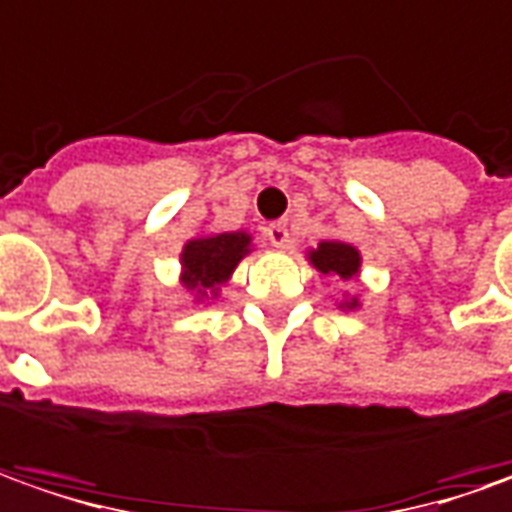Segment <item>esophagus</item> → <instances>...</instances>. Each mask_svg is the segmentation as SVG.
<instances>
[{
  "mask_svg": "<svg viewBox=\"0 0 512 512\" xmlns=\"http://www.w3.org/2000/svg\"><path fill=\"white\" fill-rule=\"evenodd\" d=\"M266 240L272 243V246H277V249H283L286 243H289V226L283 221H274L266 226Z\"/></svg>",
  "mask_w": 512,
  "mask_h": 512,
  "instance_id": "obj_1",
  "label": "esophagus"
}]
</instances>
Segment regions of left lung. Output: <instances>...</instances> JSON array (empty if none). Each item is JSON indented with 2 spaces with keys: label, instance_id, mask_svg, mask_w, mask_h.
<instances>
[{
  "label": "left lung",
  "instance_id": "obj_1",
  "mask_svg": "<svg viewBox=\"0 0 512 512\" xmlns=\"http://www.w3.org/2000/svg\"><path fill=\"white\" fill-rule=\"evenodd\" d=\"M309 260L314 263V269L323 274H331V277H343V280H351L360 272V252L348 243H340V240H323L314 252L309 255ZM357 297H351L345 303V309H357Z\"/></svg>",
  "mask_w": 512,
  "mask_h": 512
}]
</instances>
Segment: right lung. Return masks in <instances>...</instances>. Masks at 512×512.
<instances>
[{"label": "right lung", "mask_w": 512, "mask_h": 512, "mask_svg": "<svg viewBox=\"0 0 512 512\" xmlns=\"http://www.w3.org/2000/svg\"><path fill=\"white\" fill-rule=\"evenodd\" d=\"M249 243L252 238L246 232H223V235L189 240L181 252V266H184L181 280L186 289L198 291V297L215 294L249 252Z\"/></svg>", "instance_id": "add662e5"}]
</instances>
